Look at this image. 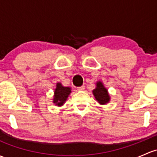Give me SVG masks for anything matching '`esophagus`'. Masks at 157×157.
<instances>
[{"mask_svg": "<svg viewBox=\"0 0 157 157\" xmlns=\"http://www.w3.org/2000/svg\"><path fill=\"white\" fill-rule=\"evenodd\" d=\"M77 89L79 91H82V90H84V89H85V86H81L77 87Z\"/></svg>", "mask_w": 157, "mask_h": 157, "instance_id": "34e87169", "label": "esophagus"}]
</instances>
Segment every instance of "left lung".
Instances as JSON below:
<instances>
[{
	"instance_id": "obj_1",
	"label": "left lung",
	"mask_w": 157,
	"mask_h": 157,
	"mask_svg": "<svg viewBox=\"0 0 157 157\" xmlns=\"http://www.w3.org/2000/svg\"><path fill=\"white\" fill-rule=\"evenodd\" d=\"M93 95L95 97V99L98 101L101 105L108 103L110 100V97L108 93V90L104 87L103 84L101 82H98L97 83V86L95 90H93Z\"/></svg>"
}]
</instances>
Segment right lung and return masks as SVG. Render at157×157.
<instances>
[{"mask_svg":"<svg viewBox=\"0 0 157 157\" xmlns=\"http://www.w3.org/2000/svg\"><path fill=\"white\" fill-rule=\"evenodd\" d=\"M71 88L69 87L62 86L60 83H58L56 89L55 90L53 102L58 106H61L65 103V101L71 93Z\"/></svg>","mask_w":157,"mask_h":157,"instance_id":"obj_1","label":"right lung"}]
</instances>
